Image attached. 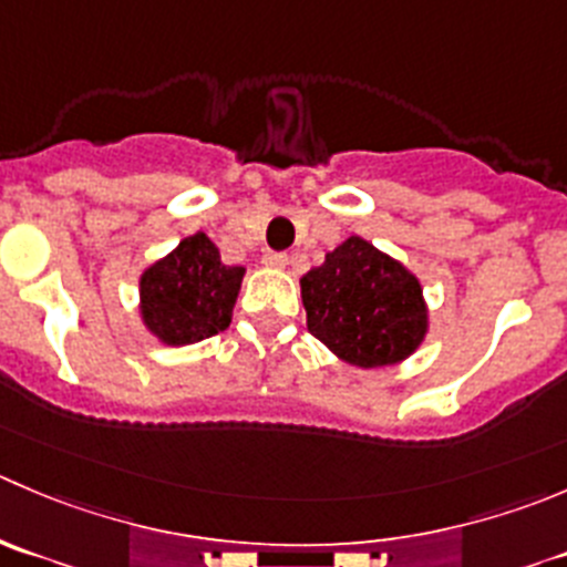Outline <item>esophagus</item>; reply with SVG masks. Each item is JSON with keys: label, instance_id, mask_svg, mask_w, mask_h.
Masks as SVG:
<instances>
[{"label": "esophagus", "instance_id": "esophagus-1", "mask_svg": "<svg viewBox=\"0 0 567 567\" xmlns=\"http://www.w3.org/2000/svg\"><path fill=\"white\" fill-rule=\"evenodd\" d=\"M262 262L271 268H285L288 266V255H285V251H266V255H262Z\"/></svg>", "mask_w": 567, "mask_h": 567}]
</instances>
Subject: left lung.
<instances>
[{"label":"left lung","instance_id":"1","mask_svg":"<svg viewBox=\"0 0 567 567\" xmlns=\"http://www.w3.org/2000/svg\"><path fill=\"white\" fill-rule=\"evenodd\" d=\"M301 301L307 329L351 365H393L426 334L417 279L357 235L301 277Z\"/></svg>","mask_w":567,"mask_h":567}]
</instances>
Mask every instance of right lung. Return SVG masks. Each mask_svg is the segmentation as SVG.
<instances>
[{
    "label": "right lung",
    "instance_id": "add662e5",
    "mask_svg": "<svg viewBox=\"0 0 567 567\" xmlns=\"http://www.w3.org/2000/svg\"><path fill=\"white\" fill-rule=\"evenodd\" d=\"M240 279L244 268L224 266L205 233L190 235L141 277L144 323L168 346L213 338L233 321Z\"/></svg>",
    "mask_w": 567,
    "mask_h": 567
}]
</instances>
